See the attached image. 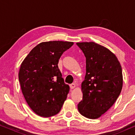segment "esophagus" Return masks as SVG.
Masks as SVG:
<instances>
[{"label": "esophagus", "mask_w": 135, "mask_h": 135, "mask_svg": "<svg viewBox=\"0 0 135 135\" xmlns=\"http://www.w3.org/2000/svg\"><path fill=\"white\" fill-rule=\"evenodd\" d=\"M75 87V85L74 84L70 85V88H71V89H74Z\"/></svg>", "instance_id": "esophagus-1"}]
</instances>
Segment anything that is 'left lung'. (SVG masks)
<instances>
[{
	"label": "left lung",
	"instance_id": "1",
	"mask_svg": "<svg viewBox=\"0 0 135 135\" xmlns=\"http://www.w3.org/2000/svg\"><path fill=\"white\" fill-rule=\"evenodd\" d=\"M86 58V74L81 85L82 100L79 103L81 115L96 119L117 100L123 85L122 70L115 55L93 42H77Z\"/></svg>",
	"mask_w": 135,
	"mask_h": 135
}]
</instances>
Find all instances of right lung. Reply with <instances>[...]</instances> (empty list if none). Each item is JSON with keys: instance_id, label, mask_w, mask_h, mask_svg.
<instances>
[{"instance_id": "1", "label": "right lung", "mask_w": 135, "mask_h": 135, "mask_svg": "<svg viewBox=\"0 0 135 135\" xmlns=\"http://www.w3.org/2000/svg\"><path fill=\"white\" fill-rule=\"evenodd\" d=\"M74 42L49 41L36 45L20 66L18 77L22 93L31 109L41 117H51L60 111L69 93L58 61Z\"/></svg>"}]
</instances>
